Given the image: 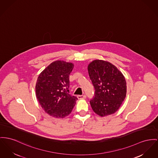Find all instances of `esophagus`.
Returning <instances> with one entry per match:
<instances>
[{
	"label": "esophagus",
	"mask_w": 158,
	"mask_h": 158,
	"mask_svg": "<svg viewBox=\"0 0 158 158\" xmlns=\"http://www.w3.org/2000/svg\"><path fill=\"white\" fill-rule=\"evenodd\" d=\"M77 98L78 99H85L86 98L85 95H78Z\"/></svg>",
	"instance_id": "34e87169"
}]
</instances>
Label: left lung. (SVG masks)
Wrapping results in <instances>:
<instances>
[{"instance_id": "8db88e82", "label": "left lung", "mask_w": 158, "mask_h": 158, "mask_svg": "<svg viewBox=\"0 0 158 158\" xmlns=\"http://www.w3.org/2000/svg\"><path fill=\"white\" fill-rule=\"evenodd\" d=\"M87 69L95 89L90 101L92 110L101 117L114 114L126 98L125 77L116 66L102 60H93Z\"/></svg>"}]
</instances>
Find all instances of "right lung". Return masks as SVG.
<instances>
[{
    "mask_svg": "<svg viewBox=\"0 0 158 158\" xmlns=\"http://www.w3.org/2000/svg\"><path fill=\"white\" fill-rule=\"evenodd\" d=\"M74 64L63 60L50 63L40 74L35 86L37 99L45 113L64 118L74 108L77 98L69 94V75Z\"/></svg>",
    "mask_w": 158,
    "mask_h": 158,
    "instance_id": "obj_1",
    "label": "right lung"
}]
</instances>
